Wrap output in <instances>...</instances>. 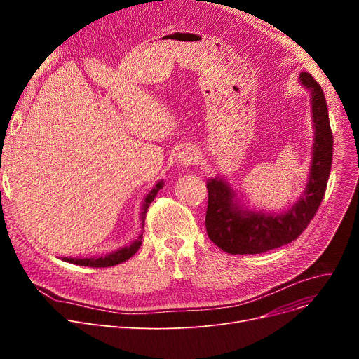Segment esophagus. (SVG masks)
<instances>
[{"label": "esophagus", "mask_w": 359, "mask_h": 359, "mask_svg": "<svg viewBox=\"0 0 359 359\" xmlns=\"http://www.w3.org/2000/svg\"><path fill=\"white\" fill-rule=\"evenodd\" d=\"M198 151L195 147H184L177 154V163L183 167H189L198 161Z\"/></svg>", "instance_id": "obj_1"}]
</instances>
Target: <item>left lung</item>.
Masks as SVG:
<instances>
[{"label": "left lung", "mask_w": 359, "mask_h": 359, "mask_svg": "<svg viewBox=\"0 0 359 359\" xmlns=\"http://www.w3.org/2000/svg\"><path fill=\"white\" fill-rule=\"evenodd\" d=\"M301 84L311 91L314 147L313 163L304 195L284 214L243 211L233 202L230 187L219 179H211L205 227L211 241L231 255H256L278 249L303 233L323 201L330 176L333 135L325 93L309 72H301Z\"/></svg>", "instance_id": "left-lung-1"}]
</instances>
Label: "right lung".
<instances>
[{
  "label": "right lung",
  "instance_id": "1",
  "mask_svg": "<svg viewBox=\"0 0 359 359\" xmlns=\"http://www.w3.org/2000/svg\"><path fill=\"white\" fill-rule=\"evenodd\" d=\"M161 187H163V182L157 183L154 189L147 195V198H145V201H144L142 212H141V225H142V229H144V224H145V215H147V211H148V206H149L151 202L154 201L157 192L161 189ZM141 243H142V234H141L135 241H132V243L129 244V246L122 248V249H119V250H116V252H113V253H110V255H107V256H104V257H91V259H87V257H84V259L64 257L62 260L69 262V263H74V265L90 266V268H109V266H115V265H119V263H123V262H126L129 257L134 256V255L138 252V249H140V246H141Z\"/></svg>",
  "mask_w": 359,
  "mask_h": 359
}]
</instances>
